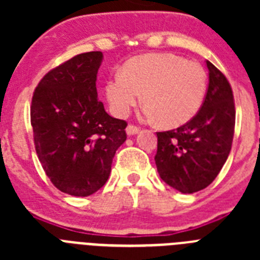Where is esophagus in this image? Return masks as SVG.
<instances>
[{"instance_id":"34e87169","label":"esophagus","mask_w":260,"mask_h":260,"mask_svg":"<svg viewBox=\"0 0 260 260\" xmlns=\"http://www.w3.org/2000/svg\"><path fill=\"white\" fill-rule=\"evenodd\" d=\"M139 133V127H137V126H133V125H128L127 127H126V134L127 135H135Z\"/></svg>"}]
</instances>
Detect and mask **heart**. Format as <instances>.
<instances>
[{
  "instance_id": "heart-1",
  "label": "heart",
  "mask_w": 260,
  "mask_h": 260,
  "mask_svg": "<svg viewBox=\"0 0 260 260\" xmlns=\"http://www.w3.org/2000/svg\"><path fill=\"white\" fill-rule=\"evenodd\" d=\"M206 89L207 75L199 63L171 53H155L128 59L122 74L107 80L105 98L114 116L126 117L142 93L148 118L177 127L198 113Z\"/></svg>"
}]
</instances>
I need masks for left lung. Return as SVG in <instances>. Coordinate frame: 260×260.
<instances>
[{"mask_svg":"<svg viewBox=\"0 0 260 260\" xmlns=\"http://www.w3.org/2000/svg\"><path fill=\"white\" fill-rule=\"evenodd\" d=\"M210 83L201 110L176 130L157 133L155 162L161 180L183 194L207 187L228 158L236 123L233 92L207 61Z\"/></svg>","mask_w":260,"mask_h":260,"instance_id":"left-lung-1","label":"left lung"}]
</instances>
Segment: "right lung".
Returning <instances> with one entry per match:
<instances>
[{
	"label": "right lung",
	"instance_id": "add662e5",
	"mask_svg": "<svg viewBox=\"0 0 260 260\" xmlns=\"http://www.w3.org/2000/svg\"><path fill=\"white\" fill-rule=\"evenodd\" d=\"M102 52L82 53L50 70L36 87L31 125L38 157L52 183L88 197L109 178L127 123L113 118L96 89Z\"/></svg>",
	"mask_w": 260,
	"mask_h": 260
}]
</instances>
